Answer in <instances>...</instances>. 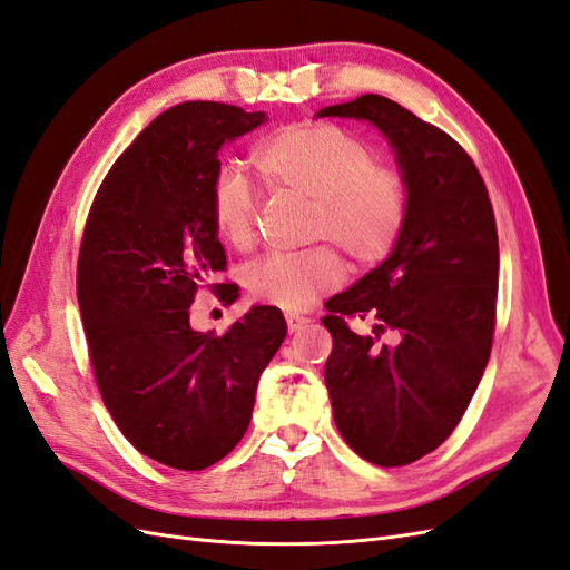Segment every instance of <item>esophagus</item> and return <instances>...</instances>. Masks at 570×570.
I'll use <instances>...</instances> for the list:
<instances>
[{
	"label": "esophagus",
	"mask_w": 570,
	"mask_h": 570,
	"mask_svg": "<svg viewBox=\"0 0 570 570\" xmlns=\"http://www.w3.org/2000/svg\"><path fill=\"white\" fill-rule=\"evenodd\" d=\"M286 323H288L291 332H298V330H303L305 325L311 323V317H305L301 313H286Z\"/></svg>",
	"instance_id": "obj_1"
}]
</instances>
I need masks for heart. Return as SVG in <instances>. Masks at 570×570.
<instances>
[{
    "instance_id": "obj_1",
    "label": "heart",
    "mask_w": 570,
    "mask_h": 570,
    "mask_svg": "<svg viewBox=\"0 0 570 570\" xmlns=\"http://www.w3.org/2000/svg\"><path fill=\"white\" fill-rule=\"evenodd\" d=\"M253 164L267 183L315 199V236L334 240L358 265H375L397 245L410 214V187L397 168L377 164L373 146L348 129L330 122L288 125L257 146ZM209 216L224 243H253L255 193L240 168L224 166L216 173ZM342 276L337 250L317 245L259 257L245 267L243 282L253 298L301 311Z\"/></svg>"
}]
</instances>
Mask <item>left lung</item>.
<instances>
[{
  "label": "left lung",
  "instance_id": "8db88e82",
  "mask_svg": "<svg viewBox=\"0 0 570 570\" xmlns=\"http://www.w3.org/2000/svg\"><path fill=\"white\" fill-rule=\"evenodd\" d=\"M317 118L375 125L410 187V214L390 257L332 296L323 317L334 424L363 460L404 466L455 431L489 363L499 296L491 199L470 154L395 100L366 94ZM352 316H373L374 332L356 335Z\"/></svg>",
  "mask_w": 570,
  "mask_h": 570
}]
</instances>
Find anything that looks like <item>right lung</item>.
Returning a JSON list of instances; mask_svg holds the SVG:
<instances>
[{
  "label": "right lung",
  "mask_w": 570,
  "mask_h": 570,
  "mask_svg": "<svg viewBox=\"0 0 570 570\" xmlns=\"http://www.w3.org/2000/svg\"><path fill=\"white\" fill-rule=\"evenodd\" d=\"M265 120L214 100L160 112L86 218L77 298L98 392L127 441L173 470H207L240 443L286 337L274 305H253L222 337L189 327L197 288L226 269L209 216L218 149ZM222 287L224 303L238 298L233 284H209Z\"/></svg>",
  "instance_id": "right-lung-1"
}]
</instances>
